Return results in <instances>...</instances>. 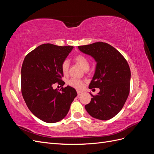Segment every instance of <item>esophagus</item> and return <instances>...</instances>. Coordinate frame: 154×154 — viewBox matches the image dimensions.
<instances>
[{
  "mask_svg": "<svg viewBox=\"0 0 154 154\" xmlns=\"http://www.w3.org/2000/svg\"><path fill=\"white\" fill-rule=\"evenodd\" d=\"M83 93V91H77V94L78 96H81L82 94Z\"/></svg>",
  "mask_w": 154,
  "mask_h": 154,
  "instance_id": "34e87169",
  "label": "esophagus"
}]
</instances>
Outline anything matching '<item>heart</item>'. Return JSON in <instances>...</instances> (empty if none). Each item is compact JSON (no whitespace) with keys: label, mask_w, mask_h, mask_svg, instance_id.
Masks as SVG:
<instances>
[{"label":"heart","mask_w":154,"mask_h":154,"mask_svg":"<svg viewBox=\"0 0 154 154\" xmlns=\"http://www.w3.org/2000/svg\"><path fill=\"white\" fill-rule=\"evenodd\" d=\"M74 60L83 70H85V71H87V70L89 69V67H90L89 61H88V58L85 57V56L83 55L82 54H77L74 57ZM61 67H62V71L63 74H65V75L67 74L69 72V62L68 60H64L62 63ZM67 84L76 88H81L83 85V83L82 81L77 80V79H75V78L70 79V80L67 82Z\"/></svg>","instance_id":"1"}]
</instances>
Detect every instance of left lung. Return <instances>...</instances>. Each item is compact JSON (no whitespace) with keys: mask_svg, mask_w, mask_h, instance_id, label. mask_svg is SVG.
Returning <instances> with one entry per match:
<instances>
[{"mask_svg":"<svg viewBox=\"0 0 154 154\" xmlns=\"http://www.w3.org/2000/svg\"><path fill=\"white\" fill-rule=\"evenodd\" d=\"M82 53L90 55L96 62V70L88 88H99L85 106L92 117L109 120L122 109L129 94L130 69L127 60L112 46L102 42L78 46Z\"/></svg>","mask_w":154,"mask_h":154,"instance_id":"1","label":"left lung"}]
</instances>
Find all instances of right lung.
I'll use <instances>...</instances> for the list:
<instances>
[{"mask_svg":"<svg viewBox=\"0 0 154 154\" xmlns=\"http://www.w3.org/2000/svg\"><path fill=\"white\" fill-rule=\"evenodd\" d=\"M72 46L44 44L27 54L21 69L22 94L28 109L36 118L49 123L63 119L77 96L76 91L67 86L58 91L56 83L63 86L62 63Z\"/></svg>","mask_w":154,"mask_h":154,"instance_id":"1","label":"right lung"}]
</instances>
